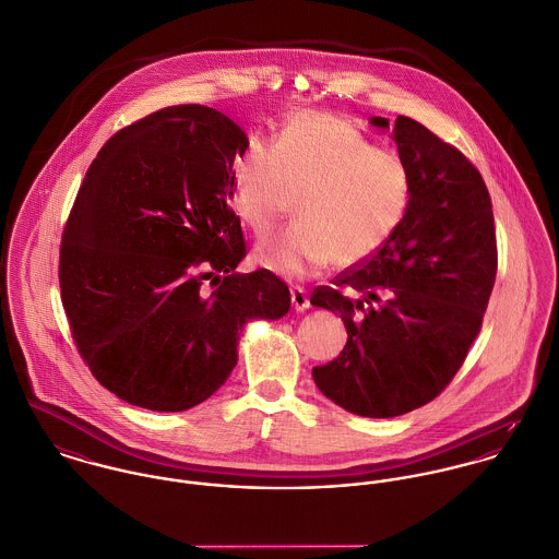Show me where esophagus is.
Wrapping results in <instances>:
<instances>
[{
	"label": "esophagus",
	"instance_id": "obj_1",
	"mask_svg": "<svg viewBox=\"0 0 559 559\" xmlns=\"http://www.w3.org/2000/svg\"><path fill=\"white\" fill-rule=\"evenodd\" d=\"M290 299H293V306H295L297 312L310 310V297H308V293L304 288H293L290 290Z\"/></svg>",
	"mask_w": 559,
	"mask_h": 559
}]
</instances>
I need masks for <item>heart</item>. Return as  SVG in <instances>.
<instances>
[{"instance_id":"1","label":"heart","mask_w":559,"mask_h":559,"mask_svg":"<svg viewBox=\"0 0 559 559\" xmlns=\"http://www.w3.org/2000/svg\"><path fill=\"white\" fill-rule=\"evenodd\" d=\"M408 195V169L396 153L317 111L290 118L273 146L249 144L233 174L235 211L255 235L297 200L299 222L255 247L264 269L290 280L317 275L331 260L355 266L374 255L396 233Z\"/></svg>"}]
</instances>
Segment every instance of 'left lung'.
<instances>
[{
    "mask_svg": "<svg viewBox=\"0 0 559 559\" xmlns=\"http://www.w3.org/2000/svg\"><path fill=\"white\" fill-rule=\"evenodd\" d=\"M392 131L411 180L396 233L310 304L344 320L340 357L312 370L320 392L361 417H396L439 396L463 366L497 273L495 219L478 169L424 124Z\"/></svg>",
    "mask_w": 559,
    "mask_h": 559,
    "instance_id": "1",
    "label": "left lung"
}]
</instances>
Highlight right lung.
I'll use <instances>...</instances> for the list:
<instances>
[{
  "label": "right lung",
  "instance_id": "obj_1",
  "mask_svg": "<svg viewBox=\"0 0 559 559\" xmlns=\"http://www.w3.org/2000/svg\"><path fill=\"white\" fill-rule=\"evenodd\" d=\"M247 146L222 111L176 105L118 131L83 178L60 247L62 306L90 372L133 406L211 399L245 324L290 310L271 271L235 273L245 240L228 202Z\"/></svg>",
  "mask_w": 559,
  "mask_h": 559
}]
</instances>
